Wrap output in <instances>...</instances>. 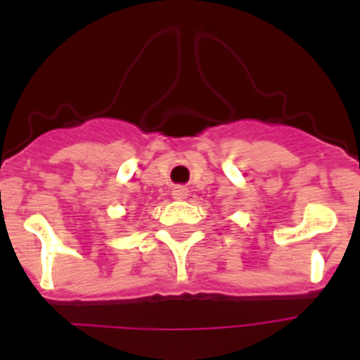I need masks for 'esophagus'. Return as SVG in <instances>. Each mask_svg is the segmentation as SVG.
Listing matches in <instances>:
<instances>
[{
	"instance_id": "34e87169",
	"label": "esophagus",
	"mask_w": 360,
	"mask_h": 360,
	"mask_svg": "<svg viewBox=\"0 0 360 360\" xmlns=\"http://www.w3.org/2000/svg\"><path fill=\"white\" fill-rule=\"evenodd\" d=\"M171 195H173L174 200H186L187 196H189V189H187V187H184V186H176L173 189V193H171Z\"/></svg>"
}]
</instances>
